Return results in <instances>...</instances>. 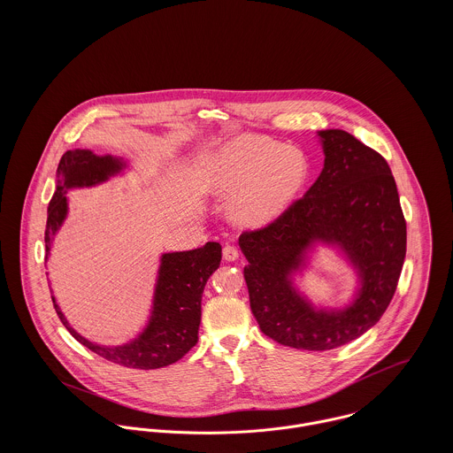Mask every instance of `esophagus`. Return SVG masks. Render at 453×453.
<instances>
[{
  "instance_id": "34e87169",
  "label": "esophagus",
  "mask_w": 453,
  "mask_h": 453,
  "mask_svg": "<svg viewBox=\"0 0 453 453\" xmlns=\"http://www.w3.org/2000/svg\"><path fill=\"white\" fill-rule=\"evenodd\" d=\"M223 258L226 261H235L239 258V250L235 246H225L223 248Z\"/></svg>"
}]
</instances>
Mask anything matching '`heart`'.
I'll return each mask as SVG.
<instances>
[{"label": "heart", "mask_w": 453, "mask_h": 453, "mask_svg": "<svg viewBox=\"0 0 453 453\" xmlns=\"http://www.w3.org/2000/svg\"><path fill=\"white\" fill-rule=\"evenodd\" d=\"M309 176L311 164L302 150L244 134L203 160L200 187L216 198L232 196V221L257 228L277 219L305 188Z\"/></svg>", "instance_id": "1"}]
</instances>
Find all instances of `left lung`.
Segmentation results:
<instances>
[{
    "label": "left lung",
    "mask_w": 453,
    "mask_h": 453,
    "mask_svg": "<svg viewBox=\"0 0 453 453\" xmlns=\"http://www.w3.org/2000/svg\"><path fill=\"white\" fill-rule=\"evenodd\" d=\"M318 135L324 167L316 183L268 226L239 237L259 329L302 350L336 349L379 323L406 255V221L386 158L345 130ZM318 243L338 249L358 275L343 310L316 308L294 286Z\"/></svg>",
    "instance_id": "left-lung-1"
}]
</instances>
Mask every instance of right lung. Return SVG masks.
Wrapping results in <instances>:
<instances>
[{"label": "right lung", "instance_id": "add662e5", "mask_svg": "<svg viewBox=\"0 0 453 453\" xmlns=\"http://www.w3.org/2000/svg\"><path fill=\"white\" fill-rule=\"evenodd\" d=\"M127 164L111 155L90 150L65 151L58 167L56 194L49 203L45 230V261L50 257L56 234L67 216V190L96 187L120 174ZM221 246L207 242L192 251L164 253L160 258L151 312L146 327L124 345H101L76 333L52 296L54 309L65 329L97 356L137 370H157L180 361L198 342L200 305L207 279L219 266Z\"/></svg>", "mask_w": 453, "mask_h": 453}]
</instances>
